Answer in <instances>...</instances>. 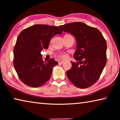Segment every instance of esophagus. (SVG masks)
<instances>
[{"label": "esophagus", "instance_id": "1", "mask_svg": "<svg viewBox=\"0 0 120 120\" xmlns=\"http://www.w3.org/2000/svg\"><path fill=\"white\" fill-rule=\"evenodd\" d=\"M58 63H59V64H64V61H59V62H58Z\"/></svg>", "mask_w": 120, "mask_h": 120}]
</instances>
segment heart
I'll list each match as a JSON object with an SVG mask.
<instances>
[{"label": "heart", "instance_id": "b5f03b06", "mask_svg": "<svg viewBox=\"0 0 120 120\" xmlns=\"http://www.w3.org/2000/svg\"><path fill=\"white\" fill-rule=\"evenodd\" d=\"M59 57L62 59H66L68 58V55L66 53H61L59 54Z\"/></svg>", "mask_w": 120, "mask_h": 120}]
</instances>
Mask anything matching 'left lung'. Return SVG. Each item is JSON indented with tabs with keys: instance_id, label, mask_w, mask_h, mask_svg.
<instances>
[{
	"instance_id": "8db88e82",
	"label": "left lung",
	"mask_w": 120,
	"mask_h": 120,
	"mask_svg": "<svg viewBox=\"0 0 120 120\" xmlns=\"http://www.w3.org/2000/svg\"><path fill=\"white\" fill-rule=\"evenodd\" d=\"M59 27L74 35L77 41L74 58L79 62H71V68L67 71L68 79L78 88L90 87L98 80L106 64V40L98 29L82 22Z\"/></svg>"
}]
</instances>
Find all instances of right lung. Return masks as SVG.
Segmentation results:
<instances>
[{"instance_id": "1", "label": "right lung", "mask_w": 120, "mask_h": 120, "mask_svg": "<svg viewBox=\"0 0 120 120\" xmlns=\"http://www.w3.org/2000/svg\"><path fill=\"white\" fill-rule=\"evenodd\" d=\"M62 31L58 26L36 24L22 31L14 49V66L22 82L39 87L50 79L53 68L58 62L51 59L43 61L41 53L48 49L51 38Z\"/></svg>"}]
</instances>
